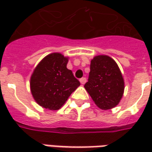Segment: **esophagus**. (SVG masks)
Wrapping results in <instances>:
<instances>
[{
  "label": "esophagus",
  "instance_id": "34e87169",
  "mask_svg": "<svg viewBox=\"0 0 152 152\" xmlns=\"http://www.w3.org/2000/svg\"><path fill=\"white\" fill-rule=\"evenodd\" d=\"M80 82L81 85H85L86 82V77H82L81 79H80Z\"/></svg>",
  "mask_w": 152,
  "mask_h": 152
}]
</instances>
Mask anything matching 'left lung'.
<instances>
[{"label": "left lung", "mask_w": 152, "mask_h": 152, "mask_svg": "<svg viewBox=\"0 0 152 152\" xmlns=\"http://www.w3.org/2000/svg\"><path fill=\"white\" fill-rule=\"evenodd\" d=\"M85 88L100 109L115 107L121 101L124 89V79L117 63L107 55L94 57L91 60Z\"/></svg>", "instance_id": "8db88e82"}]
</instances>
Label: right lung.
<instances>
[{
    "label": "right lung",
    "mask_w": 152,
    "mask_h": 152,
    "mask_svg": "<svg viewBox=\"0 0 152 152\" xmlns=\"http://www.w3.org/2000/svg\"><path fill=\"white\" fill-rule=\"evenodd\" d=\"M68 58L50 53L40 61L31 76L30 86L35 101L44 108L58 110L80 83L66 68Z\"/></svg>",
    "instance_id": "obj_1"
}]
</instances>
